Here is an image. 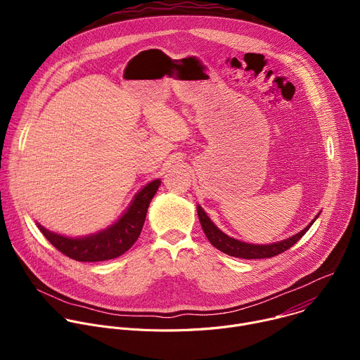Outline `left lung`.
I'll use <instances>...</instances> for the list:
<instances>
[{
  "label": "left lung",
  "mask_w": 360,
  "mask_h": 360,
  "mask_svg": "<svg viewBox=\"0 0 360 360\" xmlns=\"http://www.w3.org/2000/svg\"><path fill=\"white\" fill-rule=\"evenodd\" d=\"M196 211H198V217H199V222L202 225V229L207 235V238L210 239V242L219 249L221 252L229 255V256H235V258H242V259H265V258H272V256H276L285 250H288L289 248H292L307 231L312 226V224L319 218L321 212L315 217V219L307 225L304 229H302L300 232H297L296 235L279 240V242H274L269 245H255V243H248V242H242L239 239H235L229 235H226L225 232H222L212 221L211 218L207 215L199 205H196Z\"/></svg>",
  "instance_id": "8db88e82"
}]
</instances>
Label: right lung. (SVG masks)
<instances>
[{
	"label": "right lung",
	"mask_w": 360,
	"mask_h": 360,
	"mask_svg": "<svg viewBox=\"0 0 360 360\" xmlns=\"http://www.w3.org/2000/svg\"><path fill=\"white\" fill-rule=\"evenodd\" d=\"M161 185V179H153L136 192L127 211L105 229L78 238L48 231L37 222L42 235L61 253L78 262H101L124 255L139 238L148 207Z\"/></svg>",
	"instance_id": "1"
}]
</instances>
